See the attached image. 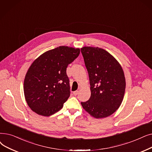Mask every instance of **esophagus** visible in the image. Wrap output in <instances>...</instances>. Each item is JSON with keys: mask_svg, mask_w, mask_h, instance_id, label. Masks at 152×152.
Masks as SVG:
<instances>
[{"mask_svg": "<svg viewBox=\"0 0 152 152\" xmlns=\"http://www.w3.org/2000/svg\"><path fill=\"white\" fill-rule=\"evenodd\" d=\"M78 92H79V91H74V92H73V94H74L75 96H76V95H77Z\"/></svg>", "mask_w": 152, "mask_h": 152, "instance_id": "esophagus-1", "label": "esophagus"}]
</instances>
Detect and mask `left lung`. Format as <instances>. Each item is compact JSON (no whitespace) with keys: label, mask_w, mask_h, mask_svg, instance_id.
I'll use <instances>...</instances> for the list:
<instances>
[{"label":"left lung","mask_w":152,"mask_h":152,"mask_svg":"<svg viewBox=\"0 0 152 152\" xmlns=\"http://www.w3.org/2000/svg\"><path fill=\"white\" fill-rule=\"evenodd\" d=\"M87 68L91 95L81 102L84 109L97 118L110 115L120 107L125 79L120 64L109 53L100 48L85 47L81 49Z\"/></svg>","instance_id":"8db88e82"}]
</instances>
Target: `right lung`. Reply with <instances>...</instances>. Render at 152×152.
I'll list each match as a JSON object with an SVG mask.
<instances>
[{
  "instance_id": "add662e5",
  "label": "right lung",
  "mask_w": 152,
  "mask_h": 152,
  "mask_svg": "<svg viewBox=\"0 0 152 152\" xmlns=\"http://www.w3.org/2000/svg\"><path fill=\"white\" fill-rule=\"evenodd\" d=\"M80 50L61 47L44 53L26 74L24 94L30 108L38 115L50 116L60 110L70 96L66 68Z\"/></svg>"
}]
</instances>
